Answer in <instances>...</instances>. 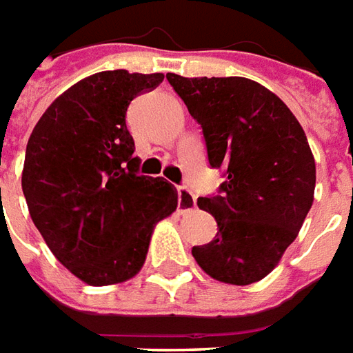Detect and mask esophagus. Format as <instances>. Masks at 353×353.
<instances>
[{
    "label": "esophagus",
    "mask_w": 353,
    "mask_h": 353,
    "mask_svg": "<svg viewBox=\"0 0 353 353\" xmlns=\"http://www.w3.org/2000/svg\"><path fill=\"white\" fill-rule=\"evenodd\" d=\"M192 209H196V196H194V192L186 186H181L179 188V211L186 212L192 211Z\"/></svg>",
    "instance_id": "34e87169"
}]
</instances>
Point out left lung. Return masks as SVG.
<instances>
[{"mask_svg":"<svg viewBox=\"0 0 353 353\" xmlns=\"http://www.w3.org/2000/svg\"><path fill=\"white\" fill-rule=\"evenodd\" d=\"M167 81L201 125L209 165L226 176L216 196L197 199L219 232L192 254L212 279L261 281L314 203L316 161L304 129L279 97L247 77L167 74Z\"/></svg>","mask_w":353,"mask_h":353,"instance_id":"8db88e82","label":"left lung"}]
</instances>
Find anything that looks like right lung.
Instances as JSON below:
<instances>
[{
  "label": "right lung",
  "mask_w": 353,
  "mask_h": 353,
  "mask_svg": "<svg viewBox=\"0 0 353 353\" xmlns=\"http://www.w3.org/2000/svg\"><path fill=\"white\" fill-rule=\"evenodd\" d=\"M163 74L99 72L64 91L30 134L22 192L32 221L62 266L94 287L139 274L157 222L179 194L161 176L139 174L125 123L134 97Z\"/></svg>",
  "instance_id": "1"
}]
</instances>
